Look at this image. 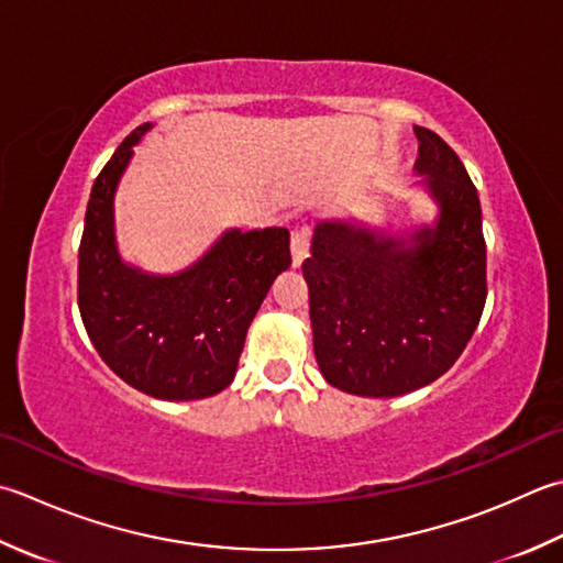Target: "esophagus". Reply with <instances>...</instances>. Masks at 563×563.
Returning <instances> with one entry per match:
<instances>
[{"label":"esophagus","instance_id":"34e87169","mask_svg":"<svg viewBox=\"0 0 563 563\" xmlns=\"http://www.w3.org/2000/svg\"><path fill=\"white\" fill-rule=\"evenodd\" d=\"M290 253H292V268H300L302 261L310 256V229L300 227V229L292 231Z\"/></svg>","mask_w":563,"mask_h":563}]
</instances>
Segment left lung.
Returning a JSON list of instances; mask_svg holds the SVG:
<instances>
[{
  "instance_id": "1",
  "label": "left lung",
  "mask_w": 563,
  "mask_h": 563,
  "mask_svg": "<svg viewBox=\"0 0 563 563\" xmlns=\"http://www.w3.org/2000/svg\"><path fill=\"white\" fill-rule=\"evenodd\" d=\"M417 183L437 205L427 224L390 231L319 222L302 263L312 344L334 388L398 398L454 366L486 305L478 192L442 136L415 126Z\"/></svg>"
}]
</instances>
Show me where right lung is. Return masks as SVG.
Wrapping results in <instances>:
<instances>
[{
    "mask_svg": "<svg viewBox=\"0 0 563 563\" xmlns=\"http://www.w3.org/2000/svg\"><path fill=\"white\" fill-rule=\"evenodd\" d=\"M136 126L97 175L77 266V305L92 346L131 388L158 400H202L229 388L246 332L273 280L290 268V231L227 229L192 266L148 273L121 258L114 197Z\"/></svg>",
    "mask_w": 563,
    "mask_h": 563,
    "instance_id": "right-lung-1",
    "label": "right lung"
}]
</instances>
